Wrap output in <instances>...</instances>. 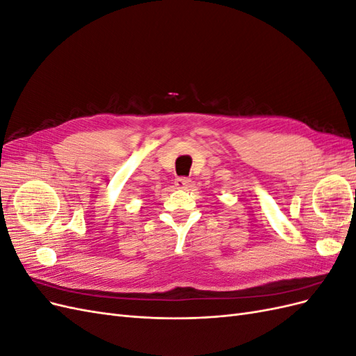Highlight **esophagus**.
Returning a JSON list of instances; mask_svg holds the SVG:
<instances>
[{
  "mask_svg": "<svg viewBox=\"0 0 356 356\" xmlns=\"http://www.w3.org/2000/svg\"><path fill=\"white\" fill-rule=\"evenodd\" d=\"M190 184H191V179H188V178H177L175 179L177 188H188Z\"/></svg>",
  "mask_w": 356,
  "mask_h": 356,
  "instance_id": "obj_1",
  "label": "esophagus"
}]
</instances>
